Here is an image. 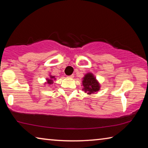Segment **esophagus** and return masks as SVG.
Segmentation results:
<instances>
[{
  "mask_svg": "<svg viewBox=\"0 0 148 148\" xmlns=\"http://www.w3.org/2000/svg\"><path fill=\"white\" fill-rule=\"evenodd\" d=\"M69 77H71V78H72V77H74V74H72L71 76H69Z\"/></svg>",
  "mask_w": 148,
  "mask_h": 148,
  "instance_id": "esophagus-1",
  "label": "esophagus"
}]
</instances>
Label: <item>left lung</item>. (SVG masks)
I'll list each match as a JSON object with an SVG mask.
<instances>
[{"mask_svg":"<svg viewBox=\"0 0 148 148\" xmlns=\"http://www.w3.org/2000/svg\"><path fill=\"white\" fill-rule=\"evenodd\" d=\"M82 84L84 86L83 90L89 95L99 91L100 89L99 82L96 79V77H95L93 74L91 73L86 74L83 78Z\"/></svg>","mask_w":148,"mask_h":148,"instance_id":"obj_1","label":"left lung"}]
</instances>
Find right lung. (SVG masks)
Listing matches in <instances>:
<instances>
[{
    "mask_svg": "<svg viewBox=\"0 0 148 148\" xmlns=\"http://www.w3.org/2000/svg\"><path fill=\"white\" fill-rule=\"evenodd\" d=\"M53 79H56V78H55V76H50V79H47V84H53Z\"/></svg>",
    "mask_w": 148,
    "mask_h": 148,
    "instance_id": "add662e5",
    "label": "right lung"
}]
</instances>
